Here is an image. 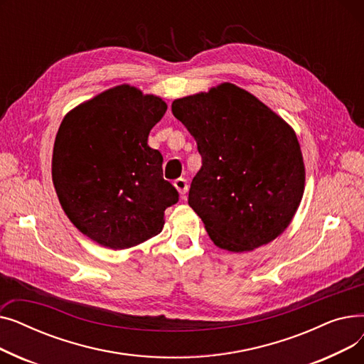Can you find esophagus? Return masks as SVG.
Returning <instances> with one entry per match:
<instances>
[{"label":"esophagus","instance_id":"esophagus-1","mask_svg":"<svg viewBox=\"0 0 364 364\" xmlns=\"http://www.w3.org/2000/svg\"><path fill=\"white\" fill-rule=\"evenodd\" d=\"M174 186H176V188L178 190V193L180 195H186V192L188 190V184H187V180L186 178H177L176 181H174Z\"/></svg>","mask_w":364,"mask_h":364}]
</instances>
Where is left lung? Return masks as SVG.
<instances>
[{
	"label": "left lung",
	"instance_id": "8db88e82",
	"mask_svg": "<svg viewBox=\"0 0 364 364\" xmlns=\"http://www.w3.org/2000/svg\"><path fill=\"white\" fill-rule=\"evenodd\" d=\"M202 168L188 205L213 242L232 252L274 240L295 215L305 169L294 129L247 91L221 84L172 102Z\"/></svg>",
	"mask_w": 364,
	"mask_h": 364
}]
</instances>
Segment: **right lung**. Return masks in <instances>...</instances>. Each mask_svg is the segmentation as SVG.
Listing matches in <instances>:
<instances>
[{
    "mask_svg": "<svg viewBox=\"0 0 364 364\" xmlns=\"http://www.w3.org/2000/svg\"><path fill=\"white\" fill-rule=\"evenodd\" d=\"M165 112L162 99L119 85L75 107L57 131L51 174L63 211L110 250L159 235L164 211L178 202L162 155L147 144Z\"/></svg>",
    "mask_w": 364,
    "mask_h": 364,
    "instance_id": "add662e5",
    "label": "right lung"
}]
</instances>
